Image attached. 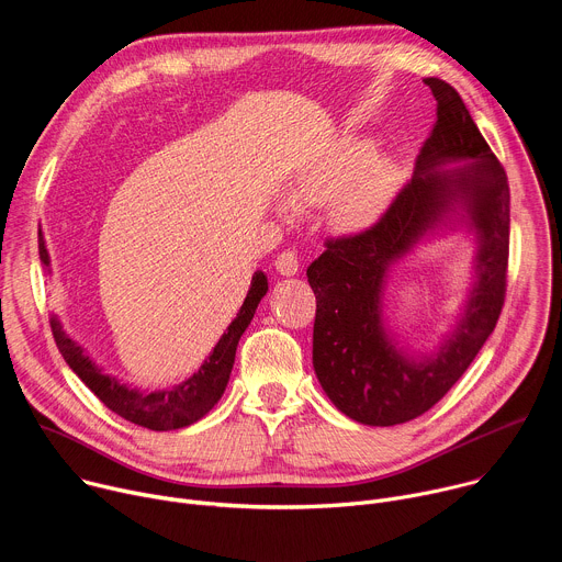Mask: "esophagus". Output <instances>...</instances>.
<instances>
[{
	"label": "esophagus",
	"mask_w": 562,
	"mask_h": 562,
	"mask_svg": "<svg viewBox=\"0 0 562 562\" xmlns=\"http://www.w3.org/2000/svg\"><path fill=\"white\" fill-rule=\"evenodd\" d=\"M276 269L280 276H295L297 269H300V262H297V256L295 251H282L278 258H276Z\"/></svg>",
	"instance_id": "1"
}]
</instances>
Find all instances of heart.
Instances as JSON below:
<instances>
[{
  "instance_id": "1",
  "label": "heart",
  "mask_w": 562,
  "mask_h": 562,
  "mask_svg": "<svg viewBox=\"0 0 562 562\" xmlns=\"http://www.w3.org/2000/svg\"><path fill=\"white\" fill-rule=\"evenodd\" d=\"M400 182V167L389 153H373V142L349 133L315 150L291 173L286 200L295 209L325 204L327 226L342 235L369 228Z\"/></svg>"
}]
</instances>
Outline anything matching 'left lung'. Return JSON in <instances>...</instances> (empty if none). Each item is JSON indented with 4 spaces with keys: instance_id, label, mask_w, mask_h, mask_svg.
Listing matches in <instances>:
<instances>
[{
    "instance_id": "8db88e82",
    "label": "left lung",
    "mask_w": 562,
    "mask_h": 562,
    "mask_svg": "<svg viewBox=\"0 0 562 562\" xmlns=\"http://www.w3.org/2000/svg\"><path fill=\"white\" fill-rule=\"evenodd\" d=\"M425 85L438 122L412 182L364 233L329 239L306 269L315 293L313 369L351 420L391 427L429 412L492 336L505 300L509 184L462 98L438 77ZM464 227L476 254L470 293L429 355L412 352L387 327L383 291L392 267L420 241Z\"/></svg>"
}]
</instances>
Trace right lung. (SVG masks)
Masks as SVG:
<instances>
[{"label": "right lung", "mask_w": 562, "mask_h": 562, "mask_svg": "<svg viewBox=\"0 0 562 562\" xmlns=\"http://www.w3.org/2000/svg\"><path fill=\"white\" fill-rule=\"evenodd\" d=\"M40 260L46 267V273L50 276V256L46 249L44 233L40 231ZM269 282L262 271H256L251 280V289L239 306L233 323L226 327L213 351L204 358L200 369L182 380L180 384L167 386V389H153L144 391L139 386H131L122 382L120 378L106 373L87 351L79 347L61 327L59 317H50V329L55 336V342L66 360V364L72 369V373L82 380L102 403L122 416L124 420L146 427L150 431H173L189 427L204 418L222 397L228 375L235 362V349L239 338L251 325L256 315V308L260 300L267 295Z\"/></svg>", "instance_id": "add662e5"}]
</instances>
